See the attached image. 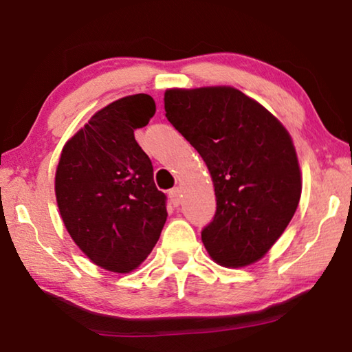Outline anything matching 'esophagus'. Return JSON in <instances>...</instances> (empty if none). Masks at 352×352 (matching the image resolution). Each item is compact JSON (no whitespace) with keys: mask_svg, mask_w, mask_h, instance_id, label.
I'll return each instance as SVG.
<instances>
[{"mask_svg":"<svg viewBox=\"0 0 352 352\" xmlns=\"http://www.w3.org/2000/svg\"><path fill=\"white\" fill-rule=\"evenodd\" d=\"M169 197H170V201L175 207H178L182 204V194H180V190H178V188H172V190L169 191Z\"/></svg>","mask_w":352,"mask_h":352,"instance_id":"34e87169","label":"esophagus"}]
</instances>
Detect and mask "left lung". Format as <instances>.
<instances>
[{"label": "left lung", "mask_w": 352, "mask_h": 352, "mask_svg": "<svg viewBox=\"0 0 352 352\" xmlns=\"http://www.w3.org/2000/svg\"><path fill=\"white\" fill-rule=\"evenodd\" d=\"M164 109L212 175L217 212L202 229L208 254L224 267L259 261L300 201V167L289 133L232 87L167 90Z\"/></svg>", "instance_id": "1"}]
</instances>
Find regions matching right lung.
I'll return each instance as SVG.
<instances>
[{"label":"right lung","instance_id":"1","mask_svg":"<svg viewBox=\"0 0 352 352\" xmlns=\"http://www.w3.org/2000/svg\"><path fill=\"white\" fill-rule=\"evenodd\" d=\"M155 112L153 98L144 93L109 104L67 140L56 167L67 232L94 264L117 274L142 264L167 219L166 194L134 138Z\"/></svg>","mask_w":352,"mask_h":352}]
</instances>
